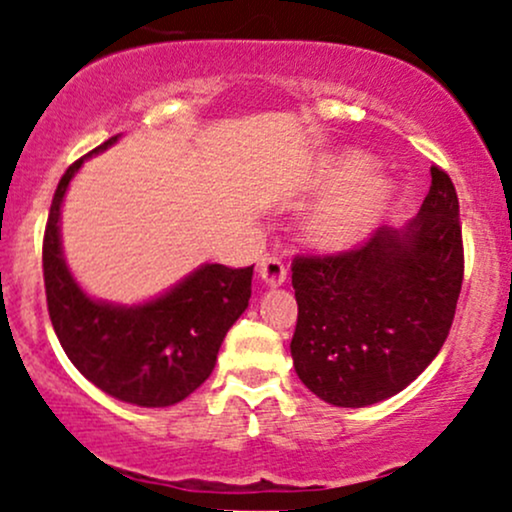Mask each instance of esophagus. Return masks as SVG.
<instances>
[{"label": "esophagus", "mask_w": 512, "mask_h": 512, "mask_svg": "<svg viewBox=\"0 0 512 512\" xmlns=\"http://www.w3.org/2000/svg\"><path fill=\"white\" fill-rule=\"evenodd\" d=\"M257 272L262 276V284L272 286V289H276V286H281L286 281V267L279 257H269V255L260 257Z\"/></svg>", "instance_id": "1"}]
</instances>
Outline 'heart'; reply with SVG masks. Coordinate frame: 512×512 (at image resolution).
<instances>
[{
  "instance_id": "1",
  "label": "heart",
  "mask_w": 512,
  "mask_h": 512,
  "mask_svg": "<svg viewBox=\"0 0 512 512\" xmlns=\"http://www.w3.org/2000/svg\"><path fill=\"white\" fill-rule=\"evenodd\" d=\"M315 187H334L305 219L303 233L320 250H346L378 228L395 199V182L368 168L358 151L322 158L313 170Z\"/></svg>"
}]
</instances>
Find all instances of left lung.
<instances>
[{
    "label": "left lung",
    "mask_w": 512,
    "mask_h": 512,
    "mask_svg": "<svg viewBox=\"0 0 512 512\" xmlns=\"http://www.w3.org/2000/svg\"><path fill=\"white\" fill-rule=\"evenodd\" d=\"M298 378L334 407H368L402 392L448 339L462 289L460 202L445 170L404 228H378L361 248L296 257Z\"/></svg>",
    "instance_id": "left-lung-1"
}]
</instances>
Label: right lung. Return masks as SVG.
Masks as SVG:
<instances>
[{
  "mask_svg": "<svg viewBox=\"0 0 512 512\" xmlns=\"http://www.w3.org/2000/svg\"><path fill=\"white\" fill-rule=\"evenodd\" d=\"M117 139L72 163L57 185L43 240L45 296L64 354L86 380L120 402L170 407L214 370L223 337L248 308L252 267L202 264L161 296L134 305L88 296L64 260L62 202L86 158Z\"/></svg>",
  "mask_w": 512,
  "mask_h": 512,
  "instance_id": "obj_1",
  "label": "right lung"
}]
</instances>
